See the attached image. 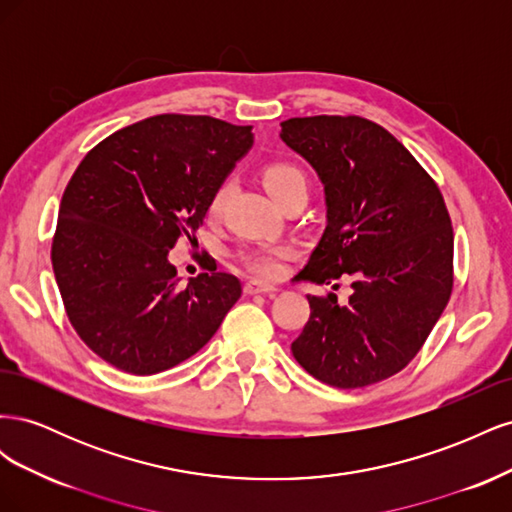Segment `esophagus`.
<instances>
[{
    "mask_svg": "<svg viewBox=\"0 0 512 512\" xmlns=\"http://www.w3.org/2000/svg\"><path fill=\"white\" fill-rule=\"evenodd\" d=\"M243 290H245V294H269V297L277 292L275 286L265 284V282H247L243 286Z\"/></svg>",
    "mask_w": 512,
    "mask_h": 512,
    "instance_id": "obj_1",
    "label": "esophagus"
}]
</instances>
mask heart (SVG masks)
Masks as SVG:
<instances>
[{
	"label": "heart",
	"mask_w": 512,
	"mask_h": 512,
	"mask_svg": "<svg viewBox=\"0 0 512 512\" xmlns=\"http://www.w3.org/2000/svg\"><path fill=\"white\" fill-rule=\"evenodd\" d=\"M262 183H265L267 192L277 200H282L294 190H307V179L305 173L292 162H269L265 168H262ZM230 192V181H222L218 185V190L213 192L207 213L209 218H218L226 198ZM297 256V250L292 245H252V247H243V250L237 254L239 262L247 273H252L256 277H262V280H275L280 277L286 269V260Z\"/></svg>",
	"instance_id": "1"
}]
</instances>
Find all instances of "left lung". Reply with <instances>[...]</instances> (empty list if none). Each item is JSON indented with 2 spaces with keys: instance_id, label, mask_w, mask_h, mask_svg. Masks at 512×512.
I'll return each instance as SVG.
<instances>
[{
  "instance_id": "obj_1",
  "label": "left lung",
  "mask_w": 512,
  "mask_h": 512,
  "mask_svg": "<svg viewBox=\"0 0 512 512\" xmlns=\"http://www.w3.org/2000/svg\"><path fill=\"white\" fill-rule=\"evenodd\" d=\"M282 141L324 183L327 228L294 280H350L309 301L292 354L316 380L363 389L395 376L423 348L453 292V226L440 188L378 123L356 115L282 121Z\"/></svg>"
}]
</instances>
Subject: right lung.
Returning a JSON list of instances; mask_svg holds the SVG:
<instances>
[{"label":"right lung","instance_id":"add662e5","mask_svg":"<svg viewBox=\"0 0 512 512\" xmlns=\"http://www.w3.org/2000/svg\"><path fill=\"white\" fill-rule=\"evenodd\" d=\"M252 143V126L156 115L104 138L74 170L51 260L70 324L100 359L160 374L220 329L241 282L213 269L181 286L168 252L196 239L213 192Z\"/></svg>","mask_w":512,"mask_h":512}]
</instances>
